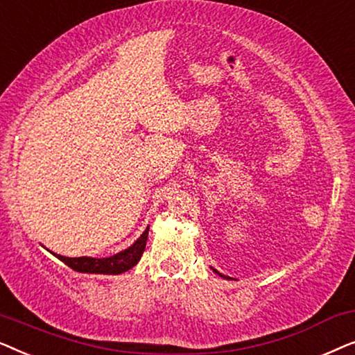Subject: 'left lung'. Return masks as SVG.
<instances>
[{"mask_svg": "<svg viewBox=\"0 0 355 355\" xmlns=\"http://www.w3.org/2000/svg\"><path fill=\"white\" fill-rule=\"evenodd\" d=\"M213 271H215V273H218V271H216V270H213ZM218 275H220V276H223L221 273H218ZM223 278H226V279H231V278H230V276H223Z\"/></svg>", "mask_w": 355, "mask_h": 355, "instance_id": "8db88e82", "label": "left lung"}]
</instances>
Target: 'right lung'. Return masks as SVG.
Returning a JSON list of instances; mask_svg holds the SVG:
<instances>
[{"instance_id":"add662e5","label":"right lung","mask_w":355,"mask_h":355,"mask_svg":"<svg viewBox=\"0 0 355 355\" xmlns=\"http://www.w3.org/2000/svg\"><path fill=\"white\" fill-rule=\"evenodd\" d=\"M148 237V227L142 232V236L134 242L132 245L123 252H118L116 255L106 257V259H94V257H76V259H69V257H62L58 254H53L56 259H60L62 263L71 266L74 271H80V273H95V275H121L124 271L132 268L137 265V261L142 257L145 245H147Z\"/></svg>"}]
</instances>
